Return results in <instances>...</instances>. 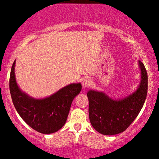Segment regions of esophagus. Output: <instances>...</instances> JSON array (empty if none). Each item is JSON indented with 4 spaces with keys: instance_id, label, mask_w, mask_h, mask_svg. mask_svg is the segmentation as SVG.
<instances>
[{
    "instance_id": "1",
    "label": "esophagus",
    "mask_w": 159,
    "mask_h": 159,
    "mask_svg": "<svg viewBox=\"0 0 159 159\" xmlns=\"http://www.w3.org/2000/svg\"><path fill=\"white\" fill-rule=\"evenodd\" d=\"M91 84V81L89 79V78H84V79L82 81V86L84 89H85V88H89Z\"/></svg>"
}]
</instances>
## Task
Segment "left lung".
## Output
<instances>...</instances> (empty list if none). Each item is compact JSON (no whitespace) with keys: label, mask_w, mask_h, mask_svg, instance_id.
<instances>
[{"label":"left lung","mask_w":159,"mask_h":159,"mask_svg":"<svg viewBox=\"0 0 159 159\" xmlns=\"http://www.w3.org/2000/svg\"><path fill=\"white\" fill-rule=\"evenodd\" d=\"M141 69L140 85L131 95L122 100H113L105 93L90 90L89 118L91 125L105 135L119 134L133 122L143 107L148 92V75L145 65L139 61Z\"/></svg>","instance_id":"left-lung-1"}]
</instances>
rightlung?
<instances>
[{
  "instance_id": "right-lung-1",
  "label": "right lung",
  "mask_w": 159,
  "mask_h": 159,
  "mask_svg": "<svg viewBox=\"0 0 159 159\" xmlns=\"http://www.w3.org/2000/svg\"><path fill=\"white\" fill-rule=\"evenodd\" d=\"M15 61L11 67L10 92L13 104L22 119L35 131L51 134L65 124L72 101L80 93L81 84H71L44 99H34L22 92L14 75Z\"/></svg>"
}]
</instances>
